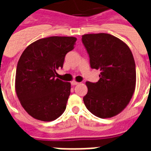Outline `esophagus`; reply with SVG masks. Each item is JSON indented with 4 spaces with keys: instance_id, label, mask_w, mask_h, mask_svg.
<instances>
[{
    "instance_id": "1",
    "label": "esophagus",
    "mask_w": 151,
    "mask_h": 151,
    "mask_svg": "<svg viewBox=\"0 0 151 151\" xmlns=\"http://www.w3.org/2000/svg\"><path fill=\"white\" fill-rule=\"evenodd\" d=\"M79 84V82L78 81H71V85H77Z\"/></svg>"
}]
</instances>
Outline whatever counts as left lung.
<instances>
[{"instance_id": "1", "label": "left lung", "mask_w": 151, "mask_h": 151, "mask_svg": "<svg viewBox=\"0 0 151 151\" xmlns=\"http://www.w3.org/2000/svg\"><path fill=\"white\" fill-rule=\"evenodd\" d=\"M82 42L89 55L91 68L100 70L98 82H86L84 103L96 117H114L128 106L135 92L132 53L124 41L109 34H85Z\"/></svg>"}]
</instances>
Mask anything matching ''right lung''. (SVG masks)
<instances>
[{
    "instance_id": "1",
    "label": "right lung",
    "mask_w": 151,
    "mask_h": 151,
    "mask_svg": "<svg viewBox=\"0 0 151 151\" xmlns=\"http://www.w3.org/2000/svg\"><path fill=\"white\" fill-rule=\"evenodd\" d=\"M74 37L53 36L30 44L21 55L16 68L15 88L21 105L31 117L52 122L65 111L71 85L56 78Z\"/></svg>"
}]
</instances>
